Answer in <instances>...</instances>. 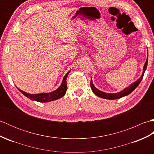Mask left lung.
Returning a JSON list of instances; mask_svg holds the SVG:
<instances>
[{
    "instance_id": "obj_1",
    "label": "left lung",
    "mask_w": 154,
    "mask_h": 154,
    "mask_svg": "<svg viewBox=\"0 0 154 154\" xmlns=\"http://www.w3.org/2000/svg\"><path fill=\"white\" fill-rule=\"evenodd\" d=\"M148 59L147 58V60L146 61V63L144 64V66H143V73L142 77L140 78L138 80H137L136 82L133 83L131 85L129 86L128 87L126 88L125 89H124L123 91H121V92L117 93H106L102 92L99 90H98L96 87H94V86L93 85V83L92 82V79H91V89L93 91V93L96 94L97 96L103 98V99H110V100H114V99H120V98H122L124 96H126L128 94H129L130 93H131L132 91L134 90L139 85V84L141 82V81L142 79V78L143 77V75H144V72L147 68V65H148Z\"/></svg>"
}]
</instances>
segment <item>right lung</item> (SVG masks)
I'll return each mask as SVG.
<instances>
[{
	"label": "right lung",
	"instance_id": "add662e5",
	"mask_svg": "<svg viewBox=\"0 0 154 154\" xmlns=\"http://www.w3.org/2000/svg\"><path fill=\"white\" fill-rule=\"evenodd\" d=\"M69 72L70 71L65 75L61 86L59 87L57 90H55L51 93L32 94L26 93L24 91H22V90H20L19 89L18 90L20 91V92H21L23 94H24V95L28 97V99H30L32 100L38 101V102H40V103H48V102H50V101H52V100L59 99H60V98L63 97L67 91V86L66 79H67V75L69 73Z\"/></svg>",
	"mask_w": 154,
	"mask_h": 154
}]
</instances>
